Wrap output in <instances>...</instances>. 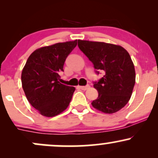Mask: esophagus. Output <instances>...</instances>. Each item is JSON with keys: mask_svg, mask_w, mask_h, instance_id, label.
<instances>
[{"mask_svg": "<svg viewBox=\"0 0 158 158\" xmlns=\"http://www.w3.org/2000/svg\"><path fill=\"white\" fill-rule=\"evenodd\" d=\"M79 88H80L81 90H88V88H90V85H87L86 86H79Z\"/></svg>", "mask_w": 158, "mask_h": 158, "instance_id": "esophagus-1", "label": "esophagus"}]
</instances>
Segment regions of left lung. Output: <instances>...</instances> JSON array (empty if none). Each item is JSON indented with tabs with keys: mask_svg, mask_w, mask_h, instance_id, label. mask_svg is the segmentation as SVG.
Segmentation results:
<instances>
[{
	"mask_svg": "<svg viewBox=\"0 0 158 158\" xmlns=\"http://www.w3.org/2000/svg\"><path fill=\"white\" fill-rule=\"evenodd\" d=\"M78 46L103 77L94 81L99 96L91 105L98 110L113 114L129 101L135 84V70L129 53L123 47L105 42L78 40Z\"/></svg>",
	"mask_w": 158,
	"mask_h": 158,
	"instance_id": "obj_1",
	"label": "left lung"
}]
</instances>
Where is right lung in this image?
<instances>
[{
  "label": "right lung",
  "mask_w": 158,
  "mask_h": 158,
  "mask_svg": "<svg viewBox=\"0 0 158 158\" xmlns=\"http://www.w3.org/2000/svg\"><path fill=\"white\" fill-rule=\"evenodd\" d=\"M77 45V40L43 47L29 56L21 73L27 100L41 115L52 117L68 108L74 87L59 81L64 61Z\"/></svg>",
  "instance_id": "1"
}]
</instances>
